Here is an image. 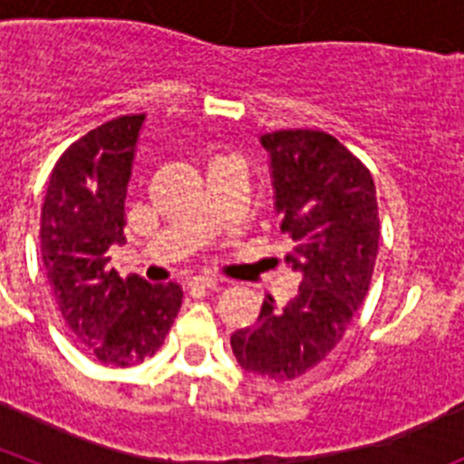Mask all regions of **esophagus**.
I'll return each mask as SVG.
<instances>
[{"instance_id":"34e87169","label":"esophagus","mask_w":464,"mask_h":464,"mask_svg":"<svg viewBox=\"0 0 464 464\" xmlns=\"http://www.w3.org/2000/svg\"><path fill=\"white\" fill-rule=\"evenodd\" d=\"M218 285V281L211 276H192L190 281H188V288L190 290H207V288H216Z\"/></svg>"}]
</instances>
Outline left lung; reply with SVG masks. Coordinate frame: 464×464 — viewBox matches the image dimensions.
<instances>
[{
	"mask_svg": "<svg viewBox=\"0 0 464 464\" xmlns=\"http://www.w3.org/2000/svg\"><path fill=\"white\" fill-rule=\"evenodd\" d=\"M260 143L290 244L285 262L302 283L283 309L265 299L256 325L229 343L246 372L290 381L325 360L362 304L379 253V204L370 169L332 134L278 130Z\"/></svg>",
	"mask_w": 464,
	"mask_h": 464,
	"instance_id": "1",
	"label": "left lung"
}]
</instances>
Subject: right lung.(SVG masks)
<instances>
[{
  "label": "right lung",
  "instance_id": "1",
  "mask_svg": "<svg viewBox=\"0 0 464 464\" xmlns=\"http://www.w3.org/2000/svg\"><path fill=\"white\" fill-rule=\"evenodd\" d=\"M146 113L121 116L73 141L53 167L41 207V256L63 321L106 367L155 355L181 309L179 283L118 276L109 248L125 244V195Z\"/></svg>",
  "mask_w": 464,
  "mask_h": 464
}]
</instances>
